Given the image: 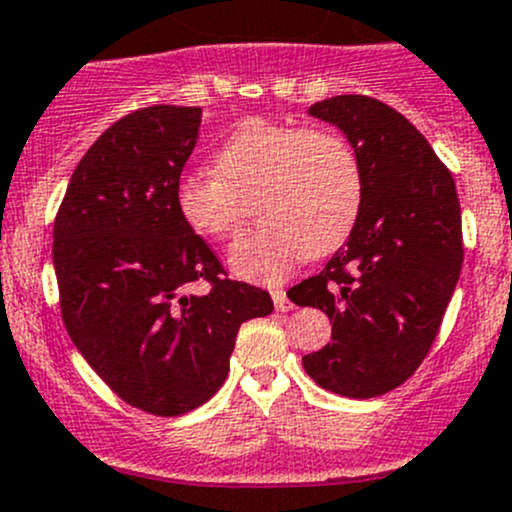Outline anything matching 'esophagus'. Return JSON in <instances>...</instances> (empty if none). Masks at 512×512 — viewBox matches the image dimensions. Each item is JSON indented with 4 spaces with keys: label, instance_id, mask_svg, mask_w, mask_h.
Listing matches in <instances>:
<instances>
[{
    "label": "esophagus",
    "instance_id": "obj_1",
    "mask_svg": "<svg viewBox=\"0 0 512 512\" xmlns=\"http://www.w3.org/2000/svg\"><path fill=\"white\" fill-rule=\"evenodd\" d=\"M272 302H275L277 312H289V309H292V302L287 299V292L280 287L272 289Z\"/></svg>",
    "mask_w": 512,
    "mask_h": 512
}]
</instances>
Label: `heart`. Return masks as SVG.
Listing matches in <instances>:
<instances>
[{
	"mask_svg": "<svg viewBox=\"0 0 512 512\" xmlns=\"http://www.w3.org/2000/svg\"><path fill=\"white\" fill-rule=\"evenodd\" d=\"M255 195L265 223L232 242L227 265L242 280L277 282L304 255L324 257L347 240L364 175L339 133L247 118L218 148L215 170H188L175 185L185 223L218 240L242 225Z\"/></svg>",
	"mask_w": 512,
	"mask_h": 512,
	"instance_id": "heart-1",
	"label": "heart"
}]
</instances>
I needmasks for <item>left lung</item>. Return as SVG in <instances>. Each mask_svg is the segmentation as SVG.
<instances>
[{
  "instance_id": "1",
  "label": "left lung",
  "mask_w": 512,
  "mask_h": 512,
  "mask_svg": "<svg viewBox=\"0 0 512 512\" xmlns=\"http://www.w3.org/2000/svg\"><path fill=\"white\" fill-rule=\"evenodd\" d=\"M309 116L344 133L359 158L364 198L344 247L287 292L332 322V342L302 366L332 394L374 399L418 369L458 285L456 183L414 123L376 98H324Z\"/></svg>"
}]
</instances>
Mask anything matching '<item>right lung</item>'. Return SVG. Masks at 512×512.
Returning <instances> with one entry per match:
<instances>
[{
  "mask_svg": "<svg viewBox=\"0 0 512 512\" xmlns=\"http://www.w3.org/2000/svg\"><path fill=\"white\" fill-rule=\"evenodd\" d=\"M203 108L151 106L86 151L54 223L66 332L126 404L156 416L198 409L225 384L242 322L272 297L225 280L175 203ZM208 279V293H193Z\"/></svg>",
  "mask_w": 512,
  "mask_h": 512,
  "instance_id": "right-lung-1",
  "label": "right lung"
}]
</instances>
